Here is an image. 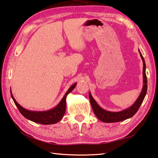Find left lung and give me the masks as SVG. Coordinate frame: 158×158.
<instances>
[{
    "label": "left lung",
    "instance_id": "8db88e82",
    "mask_svg": "<svg viewBox=\"0 0 158 158\" xmlns=\"http://www.w3.org/2000/svg\"><path fill=\"white\" fill-rule=\"evenodd\" d=\"M139 52L140 56H141V58L142 59L143 65H144V66H143V78H144L143 83H144V85H143L142 90L141 92V93H140L139 97L131 107L119 112H110L102 108L98 104H97L95 100H94L93 99V97H92L90 93H89V98H90V104L92 108H93V110L94 113L95 114L97 118L99 120H101L102 122L106 123L118 122L124 121V120L127 119L128 118H131V117H133L134 114L137 113V111L138 110L140 106H141L142 103L143 102V100H144L147 92V75H146V64L144 57H143L142 54L140 52L139 50Z\"/></svg>",
    "mask_w": 158,
    "mask_h": 158
}]
</instances>
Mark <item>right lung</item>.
I'll use <instances>...</instances> for the list:
<instances>
[{
    "label": "right lung",
    "mask_w": 158,
    "mask_h": 158,
    "mask_svg": "<svg viewBox=\"0 0 158 158\" xmlns=\"http://www.w3.org/2000/svg\"><path fill=\"white\" fill-rule=\"evenodd\" d=\"M77 83L74 84L72 86L68 89V90L65 94L61 101L56 107L47 111H32L29 110L27 109L23 108L21 105L17 103V102L14 98L13 94L10 90L11 96L12 99L16 104V107L18 108L20 113L23 115L25 118L30 119L34 122L38 123L41 124H52L59 122L62 119L63 116L65 114V107H66V97L68 94L73 91V89L75 88Z\"/></svg>",
    "instance_id": "obj_1"
}]
</instances>
